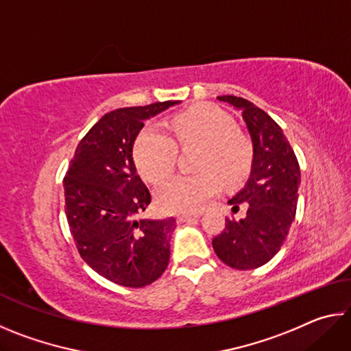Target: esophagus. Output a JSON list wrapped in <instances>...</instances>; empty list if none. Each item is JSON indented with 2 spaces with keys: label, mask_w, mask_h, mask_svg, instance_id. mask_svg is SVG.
<instances>
[{
  "label": "esophagus",
  "mask_w": 351,
  "mask_h": 351,
  "mask_svg": "<svg viewBox=\"0 0 351 351\" xmlns=\"http://www.w3.org/2000/svg\"><path fill=\"white\" fill-rule=\"evenodd\" d=\"M199 215H189V213H182V215H178V221L180 223H186V221H192V219L198 218Z\"/></svg>",
  "instance_id": "1"
}]
</instances>
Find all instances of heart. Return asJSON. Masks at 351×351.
<instances>
[{
	"label": "heart",
	"instance_id": "heart-1",
	"mask_svg": "<svg viewBox=\"0 0 351 351\" xmlns=\"http://www.w3.org/2000/svg\"><path fill=\"white\" fill-rule=\"evenodd\" d=\"M169 134L145 127L134 142V161L141 175L159 182L175 169L180 147H201L197 175H178L158 190L156 201L164 212H198L219 192L221 180L228 187L239 186L251 173L252 141L237 130L235 119L210 104H198L169 121Z\"/></svg>",
	"mask_w": 351,
	"mask_h": 351
}]
</instances>
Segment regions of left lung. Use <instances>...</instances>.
<instances>
[{
    "label": "left lung",
    "mask_w": 351,
    "mask_h": 351,
    "mask_svg": "<svg viewBox=\"0 0 351 351\" xmlns=\"http://www.w3.org/2000/svg\"><path fill=\"white\" fill-rule=\"evenodd\" d=\"M241 111L254 145L251 175L228 203L246 206L241 219L226 218L223 232L212 240L218 258L234 269H255L274 257L287 239L297 209L300 169L294 150L274 119L252 102L218 96Z\"/></svg>",
    "instance_id": "left-lung-1"
}]
</instances>
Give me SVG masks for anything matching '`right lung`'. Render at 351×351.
<instances>
[{
	"label": "right lung",
	"mask_w": 351,
	"mask_h": 351,
	"mask_svg": "<svg viewBox=\"0 0 351 351\" xmlns=\"http://www.w3.org/2000/svg\"><path fill=\"white\" fill-rule=\"evenodd\" d=\"M180 100L106 112L75 148L63 180L68 224L88 266L112 283L142 288L170 260L175 218H136L152 195L136 171L133 145L144 121Z\"/></svg>",
	"instance_id": "obj_1"
}]
</instances>
